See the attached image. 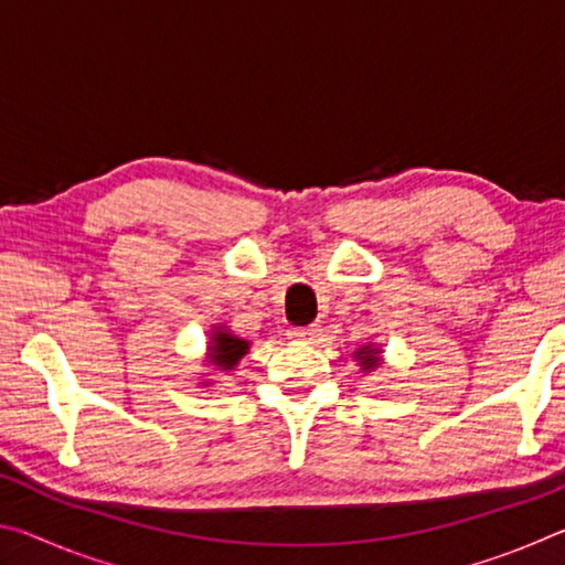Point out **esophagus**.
Returning <instances> with one entry per match:
<instances>
[{"label": "esophagus", "mask_w": 565, "mask_h": 565, "mask_svg": "<svg viewBox=\"0 0 565 565\" xmlns=\"http://www.w3.org/2000/svg\"><path fill=\"white\" fill-rule=\"evenodd\" d=\"M317 337V327H294L289 329V339L294 341H311Z\"/></svg>", "instance_id": "obj_1"}]
</instances>
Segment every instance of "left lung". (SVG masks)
I'll return each instance as SVG.
<instances>
[{
	"mask_svg": "<svg viewBox=\"0 0 565 565\" xmlns=\"http://www.w3.org/2000/svg\"><path fill=\"white\" fill-rule=\"evenodd\" d=\"M353 356L359 359V363H361V369L363 371H374L379 363H381V351L379 349H374V347H361L356 353H353Z\"/></svg>",
	"mask_w": 565,
	"mask_h": 565,
	"instance_id": "left-lung-1",
	"label": "left lung"
}]
</instances>
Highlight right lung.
<instances>
[{"instance_id":"1","label":"right lung","mask_w":565,"mask_h":565,"mask_svg":"<svg viewBox=\"0 0 565 565\" xmlns=\"http://www.w3.org/2000/svg\"><path fill=\"white\" fill-rule=\"evenodd\" d=\"M252 343L234 337L232 331L224 327H216L209 341V363H214L218 371H232L238 361H242Z\"/></svg>"}]
</instances>
